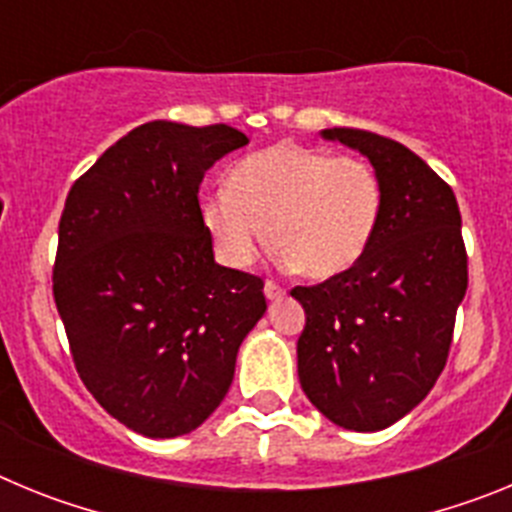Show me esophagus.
Segmentation results:
<instances>
[{
	"label": "esophagus",
	"mask_w": 512,
	"mask_h": 512,
	"mask_svg": "<svg viewBox=\"0 0 512 512\" xmlns=\"http://www.w3.org/2000/svg\"><path fill=\"white\" fill-rule=\"evenodd\" d=\"M264 295H266V300H279V297L284 295V289L279 287L277 282H266L264 284Z\"/></svg>",
	"instance_id": "1"
}]
</instances>
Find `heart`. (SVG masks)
<instances>
[{"label": "heart", "instance_id": "heart-1", "mask_svg": "<svg viewBox=\"0 0 512 512\" xmlns=\"http://www.w3.org/2000/svg\"><path fill=\"white\" fill-rule=\"evenodd\" d=\"M202 225L220 259L248 269L269 241L282 266L330 279L364 256L382 215V184L361 158L277 143L241 158L225 192L202 200Z\"/></svg>", "mask_w": 512, "mask_h": 512}]
</instances>
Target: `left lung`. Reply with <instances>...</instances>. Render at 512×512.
Listing matches in <instances>:
<instances>
[{
  "label": "left lung",
  "mask_w": 512,
  "mask_h": 512,
  "mask_svg": "<svg viewBox=\"0 0 512 512\" xmlns=\"http://www.w3.org/2000/svg\"><path fill=\"white\" fill-rule=\"evenodd\" d=\"M320 135L369 158L382 215L351 269L292 289L307 315L297 374L330 423L374 433L420 405L446 366L467 295L461 215L449 184L397 140L354 128Z\"/></svg>",
  "instance_id": "8db88e82"
}]
</instances>
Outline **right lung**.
<instances>
[{
    "label": "right lung",
    "mask_w": 512,
    "mask_h": 512,
    "mask_svg": "<svg viewBox=\"0 0 512 512\" xmlns=\"http://www.w3.org/2000/svg\"><path fill=\"white\" fill-rule=\"evenodd\" d=\"M248 143L230 125L153 120L76 179L58 223L53 297L76 372L148 438L200 428L228 395L264 282L220 266L202 225L207 169Z\"/></svg>",
    "instance_id": "obj_1"
}]
</instances>
